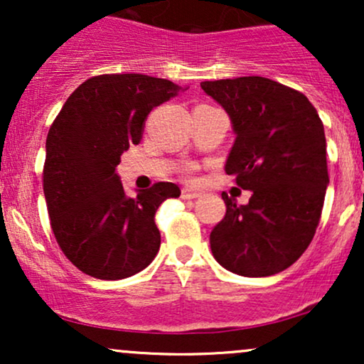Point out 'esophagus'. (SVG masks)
<instances>
[{
    "label": "esophagus",
    "mask_w": 364,
    "mask_h": 364,
    "mask_svg": "<svg viewBox=\"0 0 364 364\" xmlns=\"http://www.w3.org/2000/svg\"><path fill=\"white\" fill-rule=\"evenodd\" d=\"M198 196H200L198 191H193V190H188V188H183V191H181V198L183 200H195V198H198Z\"/></svg>",
    "instance_id": "1"
}]
</instances>
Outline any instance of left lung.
Wrapping results in <instances>:
<instances>
[{"mask_svg": "<svg viewBox=\"0 0 364 364\" xmlns=\"http://www.w3.org/2000/svg\"><path fill=\"white\" fill-rule=\"evenodd\" d=\"M231 116L236 140L225 173L252 191L246 205L223 193L225 215L210 232L215 260L245 277L282 272L318 228L328 185L323 123L299 90L263 77L202 82Z\"/></svg>", "mask_w": 364, "mask_h": 364, "instance_id": "1", "label": "left lung"}]
</instances>
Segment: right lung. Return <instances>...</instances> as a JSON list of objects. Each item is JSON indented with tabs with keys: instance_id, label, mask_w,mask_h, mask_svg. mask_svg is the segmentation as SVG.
<instances>
[{
	"instance_id": "1",
	"label": "right lung",
	"mask_w": 364,
	"mask_h": 364,
	"mask_svg": "<svg viewBox=\"0 0 364 364\" xmlns=\"http://www.w3.org/2000/svg\"><path fill=\"white\" fill-rule=\"evenodd\" d=\"M183 87L141 73L97 75L66 99L46 140L43 186L51 229L65 257L83 274L118 281L156 258L159 205L181 195L156 183L135 198L116 174L121 154L140 144L154 107Z\"/></svg>"
}]
</instances>
